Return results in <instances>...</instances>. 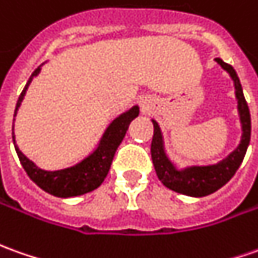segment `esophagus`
Segmentation results:
<instances>
[{
	"label": "esophagus",
	"instance_id": "34e87169",
	"mask_svg": "<svg viewBox=\"0 0 258 258\" xmlns=\"http://www.w3.org/2000/svg\"><path fill=\"white\" fill-rule=\"evenodd\" d=\"M148 107H150L148 100H143V101H141V108H143V110H148Z\"/></svg>",
	"mask_w": 258,
	"mask_h": 258
}]
</instances>
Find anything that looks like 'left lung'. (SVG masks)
<instances>
[{"mask_svg": "<svg viewBox=\"0 0 258 258\" xmlns=\"http://www.w3.org/2000/svg\"><path fill=\"white\" fill-rule=\"evenodd\" d=\"M216 62L229 72L234 82L236 89V97L239 104L240 120H241V128H243V137L241 143L234 151L220 164L210 166H192L185 171H176L175 166L169 162L164 152L162 145V136L157 121H152L154 124V136L151 143V157L152 164L155 168V172L159 180L165 185L166 188L175 190L178 194L188 196H206L216 192L223 185H226L232 179L233 175L239 169L240 164L243 162V158L246 155L247 147L250 143L251 136V118H250V110L247 106V101L243 94V89L240 85V80L237 78L236 70L233 69L230 64L225 63L222 59L216 57Z\"/></svg>", "mask_w": 258, "mask_h": 258, "instance_id": "left-lung-1", "label": "left lung"}]
</instances>
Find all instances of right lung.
Returning <instances> with one entry per match:
<instances>
[{"instance_id": "1", "label": "right lung", "mask_w": 258, "mask_h": 258, "mask_svg": "<svg viewBox=\"0 0 258 258\" xmlns=\"http://www.w3.org/2000/svg\"><path fill=\"white\" fill-rule=\"evenodd\" d=\"M38 72H39V69L33 72L32 78L35 75H38ZM29 83H31V80L26 83L24 90L21 93L18 101H17V108L24 99ZM138 113H140V110L136 106L133 107L130 111H127L125 114L115 118L106 131L99 148L94 151V154H92L89 158H86L83 162H80L79 165L63 169V171L49 172V171L39 169L32 161H29L22 152L19 151V148L15 145V138L12 136L14 145H15L19 161L24 166L25 172L28 173V176L45 192L57 196V198L83 195V194L92 192L96 188H99L103 183V180L106 179L111 162H113V158H114L115 151H117L118 145H120L127 130H128L130 122L136 118ZM15 114H17V111H15Z\"/></svg>"}]
</instances>
